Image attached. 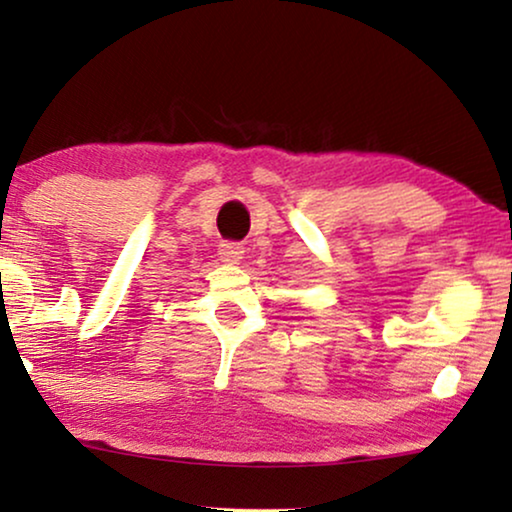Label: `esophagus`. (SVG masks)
Wrapping results in <instances>:
<instances>
[{
    "label": "esophagus",
    "instance_id": "esophagus-1",
    "mask_svg": "<svg viewBox=\"0 0 512 512\" xmlns=\"http://www.w3.org/2000/svg\"><path fill=\"white\" fill-rule=\"evenodd\" d=\"M243 253H246V250H243L241 243H220L218 250L220 259L227 264H239L243 259Z\"/></svg>",
    "mask_w": 512,
    "mask_h": 512
}]
</instances>
